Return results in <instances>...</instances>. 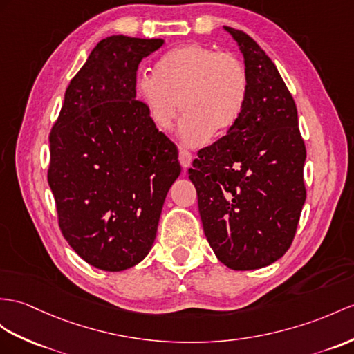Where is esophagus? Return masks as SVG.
<instances>
[{"label":"esophagus","mask_w":354,"mask_h":354,"mask_svg":"<svg viewBox=\"0 0 354 354\" xmlns=\"http://www.w3.org/2000/svg\"><path fill=\"white\" fill-rule=\"evenodd\" d=\"M178 160L182 163L183 168H189L192 165V160H194L192 153L186 149H178Z\"/></svg>","instance_id":"34e87169"}]
</instances>
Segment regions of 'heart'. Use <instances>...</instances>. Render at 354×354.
Listing matches in <instances>:
<instances>
[{
  "label": "heart",
  "instance_id": "b5f03b06",
  "mask_svg": "<svg viewBox=\"0 0 354 354\" xmlns=\"http://www.w3.org/2000/svg\"><path fill=\"white\" fill-rule=\"evenodd\" d=\"M136 97L160 131H169L180 109L178 136L201 145L234 127L249 97V73L240 58L191 43L171 49L154 66V75L138 76Z\"/></svg>",
  "mask_w": 354,
  "mask_h": 354
}]
</instances>
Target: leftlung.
<instances>
[{"label": "left lung", "mask_w": 354, "mask_h": 354, "mask_svg": "<svg viewBox=\"0 0 354 354\" xmlns=\"http://www.w3.org/2000/svg\"><path fill=\"white\" fill-rule=\"evenodd\" d=\"M223 30L243 55L249 97L239 123L198 151L189 178L214 255L232 270H254L279 260L295 239L306 149L277 66L246 32Z\"/></svg>", "instance_id": "1"}]
</instances>
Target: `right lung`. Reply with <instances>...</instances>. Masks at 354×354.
Listing matches in <instances>:
<instances>
[{"instance_id":"obj_1","label":"right lung","mask_w":354,"mask_h":354,"mask_svg":"<svg viewBox=\"0 0 354 354\" xmlns=\"http://www.w3.org/2000/svg\"><path fill=\"white\" fill-rule=\"evenodd\" d=\"M162 39L100 40L68 84L49 135L48 183L58 223L88 264L122 272L154 243L163 201L182 172L174 144L136 100V71Z\"/></svg>"}]
</instances>
